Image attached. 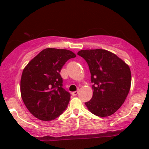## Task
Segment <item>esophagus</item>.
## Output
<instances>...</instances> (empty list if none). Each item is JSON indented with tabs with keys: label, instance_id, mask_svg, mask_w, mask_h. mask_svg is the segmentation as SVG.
Segmentation results:
<instances>
[{
	"label": "esophagus",
	"instance_id": "esophagus-1",
	"mask_svg": "<svg viewBox=\"0 0 149 149\" xmlns=\"http://www.w3.org/2000/svg\"><path fill=\"white\" fill-rule=\"evenodd\" d=\"M78 92H79V90H76V91L72 92V95H73V96H76V95L78 94Z\"/></svg>",
	"mask_w": 149,
	"mask_h": 149
}]
</instances>
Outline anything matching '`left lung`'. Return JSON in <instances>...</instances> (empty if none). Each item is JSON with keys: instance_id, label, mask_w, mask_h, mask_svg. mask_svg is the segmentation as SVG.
I'll return each mask as SVG.
<instances>
[{"instance_id": "8db88e82", "label": "left lung", "mask_w": 149, "mask_h": 149, "mask_svg": "<svg viewBox=\"0 0 149 149\" xmlns=\"http://www.w3.org/2000/svg\"><path fill=\"white\" fill-rule=\"evenodd\" d=\"M88 63L93 83V95L85 105L92 113L107 117L124 103L131 86L129 66L113 53L102 49L78 52Z\"/></svg>"}]
</instances>
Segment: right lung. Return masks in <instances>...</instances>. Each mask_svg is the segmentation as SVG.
<instances>
[{
  "mask_svg": "<svg viewBox=\"0 0 149 149\" xmlns=\"http://www.w3.org/2000/svg\"><path fill=\"white\" fill-rule=\"evenodd\" d=\"M76 57L68 49L49 47L42 49L25 66L20 81L21 96L34 117L52 120L66 109L71 95L62 88L60 71L66 61Z\"/></svg>",
  "mask_w": 149,
  "mask_h": 149,
  "instance_id": "add662e5",
  "label": "right lung"
}]
</instances>
